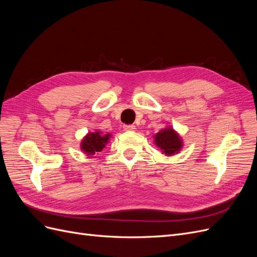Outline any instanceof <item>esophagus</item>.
<instances>
[{"label": "esophagus", "mask_w": 257, "mask_h": 257, "mask_svg": "<svg viewBox=\"0 0 257 257\" xmlns=\"http://www.w3.org/2000/svg\"><path fill=\"white\" fill-rule=\"evenodd\" d=\"M123 128L125 131H135V125H133V124H130V125H123Z\"/></svg>", "instance_id": "1"}]
</instances>
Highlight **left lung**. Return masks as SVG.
I'll use <instances>...</instances> for the list:
<instances>
[{
  "label": "left lung",
  "mask_w": 257,
  "mask_h": 257,
  "mask_svg": "<svg viewBox=\"0 0 257 257\" xmlns=\"http://www.w3.org/2000/svg\"><path fill=\"white\" fill-rule=\"evenodd\" d=\"M154 144L157 145L162 152L168 155H174L181 150L183 142L173 127H166L160 131L154 136Z\"/></svg>",
  "instance_id": "8db88e82"
}]
</instances>
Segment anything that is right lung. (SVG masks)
Wrapping results in <instances>:
<instances>
[{"label":"right lung","instance_id":"add662e5","mask_svg":"<svg viewBox=\"0 0 257 257\" xmlns=\"http://www.w3.org/2000/svg\"><path fill=\"white\" fill-rule=\"evenodd\" d=\"M110 136V134L103 135L99 131L88 133L81 142V150L87 155H94L96 152H100L104 149L105 145L109 142Z\"/></svg>","mask_w":257,"mask_h":257}]
</instances>
